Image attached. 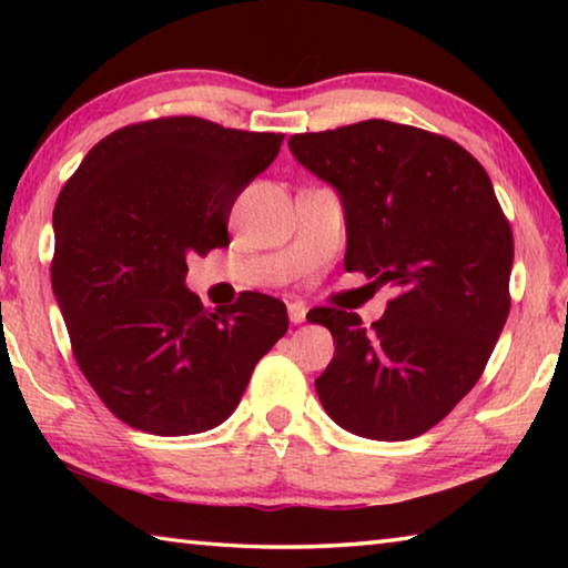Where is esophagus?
I'll list each match as a JSON object with an SVG mask.
<instances>
[{"mask_svg":"<svg viewBox=\"0 0 568 568\" xmlns=\"http://www.w3.org/2000/svg\"><path fill=\"white\" fill-rule=\"evenodd\" d=\"M305 315H307V307L303 303H291V305H287V318H291L293 325L305 323Z\"/></svg>","mask_w":568,"mask_h":568,"instance_id":"1","label":"esophagus"}]
</instances>
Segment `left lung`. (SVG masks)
I'll list each match as a JSON object with an SVG mask.
<instances>
[{
  "label": "left lung",
  "instance_id": "left-lung-1",
  "mask_svg": "<svg viewBox=\"0 0 568 568\" xmlns=\"http://www.w3.org/2000/svg\"><path fill=\"white\" fill-rule=\"evenodd\" d=\"M293 158L338 192L345 271L396 297L371 331L315 307L335 353L315 390L341 428L373 440L426 434L476 386L508 318L514 235L491 180L440 134L388 120L293 134Z\"/></svg>",
  "mask_w": 568,
  "mask_h": 568
}]
</instances>
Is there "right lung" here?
I'll return each mask as SVG.
<instances>
[{"label": "right lung", "mask_w": 568, "mask_h": 568, "mask_svg": "<svg viewBox=\"0 0 568 568\" xmlns=\"http://www.w3.org/2000/svg\"><path fill=\"white\" fill-rule=\"evenodd\" d=\"M281 142L200 118L130 124L100 140L57 197V305L84 378L128 426H220L285 335L277 297L245 293L207 311L185 285L187 257L227 245L233 203Z\"/></svg>", "instance_id": "add662e5"}]
</instances>
